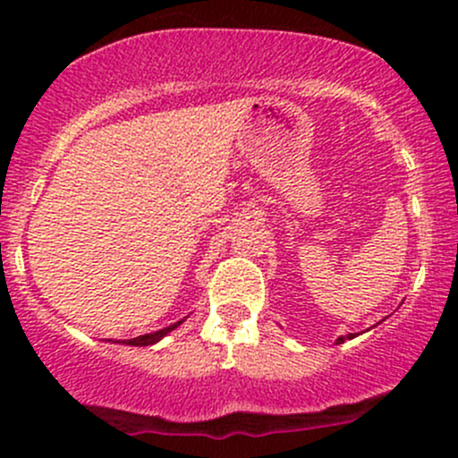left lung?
Returning <instances> with one entry per match:
<instances>
[{
  "instance_id": "left-lung-1",
  "label": "left lung",
  "mask_w": 458,
  "mask_h": 458,
  "mask_svg": "<svg viewBox=\"0 0 458 458\" xmlns=\"http://www.w3.org/2000/svg\"><path fill=\"white\" fill-rule=\"evenodd\" d=\"M352 336L354 335H348V339H352ZM344 341H345V336H339V339H336V344H344Z\"/></svg>"
}]
</instances>
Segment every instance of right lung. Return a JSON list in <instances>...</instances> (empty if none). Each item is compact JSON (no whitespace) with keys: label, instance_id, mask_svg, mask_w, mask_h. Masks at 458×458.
Segmentation results:
<instances>
[{"label":"right lung","instance_id":"add662e5","mask_svg":"<svg viewBox=\"0 0 458 458\" xmlns=\"http://www.w3.org/2000/svg\"><path fill=\"white\" fill-rule=\"evenodd\" d=\"M182 321H183V318H182ZM182 321L173 323V326L164 327V330L150 332V335H141V336H135V339H123V344H126V345H152V344H157V341H159V339H164V336L168 335V332H173L174 327H177V326H182Z\"/></svg>","mask_w":458,"mask_h":458}]
</instances>
